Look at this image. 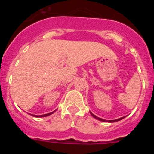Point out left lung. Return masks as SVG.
Segmentation results:
<instances>
[{"mask_svg":"<svg viewBox=\"0 0 154 154\" xmlns=\"http://www.w3.org/2000/svg\"><path fill=\"white\" fill-rule=\"evenodd\" d=\"M90 113H91V115H92V116H93L94 118H96V119H97L98 120L103 121V122H109V123H114V122H116V121L121 120V119H123V118H125V117H121V118H119V119H114V120H106V119H102V118L97 117V116H95V115H94V114H92V112H90Z\"/></svg>","mask_w":154,"mask_h":154,"instance_id":"left-lung-1","label":"left lung"}]
</instances>
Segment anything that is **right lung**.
<instances>
[{
    "instance_id": "1",
    "label": "right lung",
    "mask_w": 154,
    "mask_h": 154,
    "mask_svg": "<svg viewBox=\"0 0 154 154\" xmlns=\"http://www.w3.org/2000/svg\"><path fill=\"white\" fill-rule=\"evenodd\" d=\"M54 112H55V111H54ZM50 112V113L44 114V115H40V116H36V115H33V116H36V117H45V116H48L51 115V114H52L53 112Z\"/></svg>"
}]
</instances>
